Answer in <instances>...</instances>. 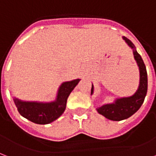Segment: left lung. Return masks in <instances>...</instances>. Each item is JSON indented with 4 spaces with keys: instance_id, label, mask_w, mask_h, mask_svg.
Here are the masks:
<instances>
[{
    "instance_id": "1",
    "label": "left lung",
    "mask_w": 156,
    "mask_h": 156,
    "mask_svg": "<svg viewBox=\"0 0 156 156\" xmlns=\"http://www.w3.org/2000/svg\"><path fill=\"white\" fill-rule=\"evenodd\" d=\"M123 39L133 49L134 58L137 61V66L139 67L140 83L138 89L133 96L118 98L113 103L103 105L97 108L98 112L99 114L102 115L107 119L114 121H119L122 119H127L134 114L135 112H137L144 102L147 92V73L144 62L142 60V57L140 56V54L137 52L132 41L124 37H123ZM93 93L94 86L92 84L91 94H93Z\"/></svg>"
}]
</instances>
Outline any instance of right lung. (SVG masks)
<instances>
[{"label": "right lung", "instance_id": "right-lung-1", "mask_svg": "<svg viewBox=\"0 0 156 156\" xmlns=\"http://www.w3.org/2000/svg\"><path fill=\"white\" fill-rule=\"evenodd\" d=\"M80 80V79H76L62 83L59 87L54 102H23L14 98L18 112L22 116L36 124H47L54 121L64 112L67 98Z\"/></svg>", "mask_w": 156, "mask_h": 156}]
</instances>
